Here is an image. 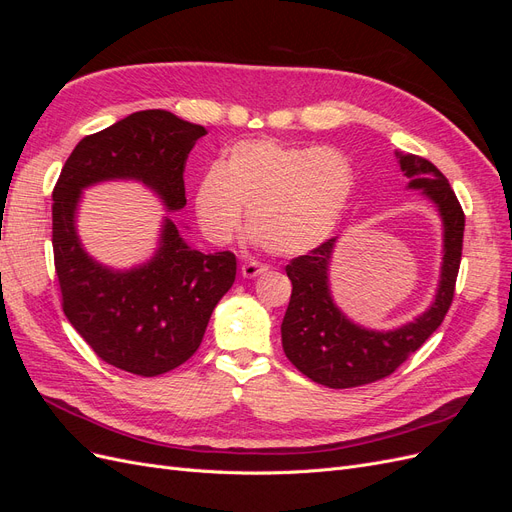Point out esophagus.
Masks as SVG:
<instances>
[{
	"mask_svg": "<svg viewBox=\"0 0 512 512\" xmlns=\"http://www.w3.org/2000/svg\"><path fill=\"white\" fill-rule=\"evenodd\" d=\"M262 273H267V267L260 265V262H245V265H241V275L245 280H252V277H258Z\"/></svg>",
	"mask_w": 512,
	"mask_h": 512,
	"instance_id": "obj_1",
	"label": "esophagus"
}]
</instances>
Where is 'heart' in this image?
I'll use <instances>...</instances> for the list:
<instances>
[{
    "mask_svg": "<svg viewBox=\"0 0 512 512\" xmlns=\"http://www.w3.org/2000/svg\"><path fill=\"white\" fill-rule=\"evenodd\" d=\"M354 183V166L342 149L256 138L228 147L220 166L205 170L194 209L213 243L235 237L247 211V230L262 250L301 256L335 235Z\"/></svg>",
    "mask_w": 512,
    "mask_h": 512,
    "instance_id": "heart-1",
    "label": "heart"
}]
</instances>
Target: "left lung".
<instances>
[{
    "label": "left lung",
    "mask_w": 512,
    "mask_h": 512,
    "mask_svg": "<svg viewBox=\"0 0 512 512\" xmlns=\"http://www.w3.org/2000/svg\"><path fill=\"white\" fill-rule=\"evenodd\" d=\"M408 188L421 192L442 220V269L436 299L421 316L393 331H376L352 322L331 297L329 267L337 239L324 241L305 256L292 258V282L282 322V346L301 374L329 389H352L391 376L436 331L453 303L461 262L466 215L446 177L429 160L397 151Z\"/></svg>",
    "instance_id": "8db88e82"
}]
</instances>
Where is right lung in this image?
<instances>
[{"mask_svg":"<svg viewBox=\"0 0 512 512\" xmlns=\"http://www.w3.org/2000/svg\"><path fill=\"white\" fill-rule=\"evenodd\" d=\"M207 130L177 115L138 111L85 136L53 190V254L61 305L102 361L136 376H160L198 350L215 305L237 275L232 252L203 254L162 220L158 250L132 269L91 258L76 232L83 190L102 181H138L166 211L185 207L183 170Z\"/></svg>","mask_w":512,"mask_h":512,"instance_id":"obj_1","label":"right lung"}]
</instances>
